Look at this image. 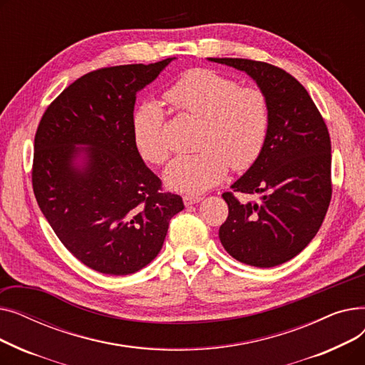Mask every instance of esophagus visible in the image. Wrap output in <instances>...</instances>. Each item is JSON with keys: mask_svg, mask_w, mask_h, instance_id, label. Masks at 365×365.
Here are the masks:
<instances>
[{"mask_svg": "<svg viewBox=\"0 0 365 365\" xmlns=\"http://www.w3.org/2000/svg\"><path fill=\"white\" fill-rule=\"evenodd\" d=\"M201 200H202V198L198 197V195H185V197H183V202H185L186 207L192 205V204H197V202H200Z\"/></svg>", "mask_w": 365, "mask_h": 365, "instance_id": "1", "label": "esophagus"}]
</instances>
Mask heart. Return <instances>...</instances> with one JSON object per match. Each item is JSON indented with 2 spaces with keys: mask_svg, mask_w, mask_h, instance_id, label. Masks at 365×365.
<instances>
[{
  "mask_svg": "<svg viewBox=\"0 0 365 365\" xmlns=\"http://www.w3.org/2000/svg\"><path fill=\"white\" fill-rule=\"evenodd\" d=\"M165 99L179 113L200 121L194 155L173 160L164 171L165 185L178 192L201 194L219 185L229 165L250 168L260 157L271 125L266 94L256 87L210 69H192L173 84ZM133 139L143 160L163 164L170 155L165 112L145 102L131 120Z\"/></svg>",
  "mask_w": 365,
  "mask_h": 365,
  "instance_id": "b5f03b06",
  "label": "heart"
}]
</instances>
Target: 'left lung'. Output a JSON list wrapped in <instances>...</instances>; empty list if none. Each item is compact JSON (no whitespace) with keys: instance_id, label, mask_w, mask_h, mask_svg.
Instances as JSON below:
<instances>
[{"instance_id":"obj_1","label":"left lung","mask_w":365,"mask_h":365,"mask_svg":"<svg viewBox=\"0 0 365 365\" xmlns=\"http://www.w3.org/2000/svg\"><path fill=\"white\" fill-rule=\"evenodd\" d=\"M245 72L266 94L271 125L259 160L231 186L257 202L222 197L229 207L219 229L225 250L241 263L272 267L297 256L317 235L331 200V143L306 88L274 65L208 57Z\"/></svg>"}]
</instances>
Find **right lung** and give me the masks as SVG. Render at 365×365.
Returning <instances> with one entry per match:
<instances>
[{"mask_svg":"<svg viewBox=\"0 0 365 365\" xmlns=\"http://www.w3.org/2000/svg\"><path fill=\"white\" fill-rule=\"evenodd\" d=\"M175 59L88 72L57 96L36 128V202L68 250L101 274L140 271L185 208L145 165L131 128L136 94Z\"/></svg>","mask_w":365,"mask_h":365,"instance_id":"1","label":"right lung"}]
</instances>
